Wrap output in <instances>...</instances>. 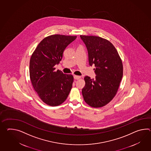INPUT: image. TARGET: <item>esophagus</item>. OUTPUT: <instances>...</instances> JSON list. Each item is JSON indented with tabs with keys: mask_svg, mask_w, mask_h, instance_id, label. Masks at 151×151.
Masks as SVG:
<instances>
[{
	"mask_svg": "<svg viewBox=\"0 0 151 151\" xmlns=\"http://www.w3.org/2000/svg\"><path fill=\"white\" fill-rule=\"evenodd\" d=\"M74 78L75 80H78L81 77L80 76H77V75H74Z\"/></svg>",
	"mask_w": 151,
	"mask_h": 151,
	"instance_id": "34e87169",
	"label": "esophagus"
}]
</instances>
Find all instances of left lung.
Listing matches in <instances>:
<instances>
[{
    "label": "left lung",
    "instance_id": "left-lung-1",
    "mask_svg": "<svg viewBox=\"0 0 151 151\" xmlns=\"http://www.w3.org/2000/svg\"><path fill=\"white\" fill-rule=\"evenodd\" d=\"M87 49L89 65H95V78L84 77L82 93L84 100L93 107H103L117 93L123 76V65L116 49L109 41L101 37L82 36Z\"/></svg>",
    "mask_w": 151,
    "mask_h": 151
}]
</instances>
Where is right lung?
Wrapping results in <instances>:
<instances>
[{"instance_id": "obj_1", "label": "right lung", "mask_w": 151, "mask_h": 151, "mask_svg": "<svg viewBox=\"0 0 151 151\" xmlns=\"http://www.w3.org/2000/svg\"><path fill=\"white\" fill-rule=\"evenodd\" d=\"M77 36L54 35L44 38L38 45L30 60V77L41 100L51 106L62 104L70 91L74 77L61 71H55L65 49Z\"/></svg>"}]
</instances>
